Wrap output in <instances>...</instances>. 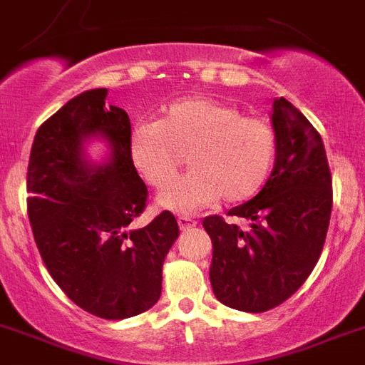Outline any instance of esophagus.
I'll return each mask as SVG.
<instances>
[{"instance_id": "esophagus-1", "label": "esophagus", "mask_w": 365, "mask_h": 365, "mask_svg": "<svg viewBox=\"0 0 365 365\" xmlns=\"http://www.w3.org/2000/svg\"><path fill=\"white\" fill-rule=\"evenodd\" d=\"M177 224H179L180 231H188V230H192V227H195V225H197V222L192 218H188V216H179V218H177Z\"/></svg>"}]
</instances>
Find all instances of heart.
<instances>
[{
    "instance_id": "b5f03b06",
    "label": "heart",
    "mask_w": 365,
    "mask_h": 365,
    "mask_svg": "<svg viewBox=\"0 0 365 365\" xmlns=\"http://www.w3.org/2000/svg\"><path fill=\"white\" fill-rule=\"evenodd\" d=\"M276 153L278 138L267 119L212 98L173 102L158 121L135 125L128 138L132 164L156 190L175 179L186 156L192 171L158 197L180 215L210 207L222 195L227 203L252 200L267 185Z\"/></svg>"
}]
</instances>
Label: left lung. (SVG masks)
I'll return each mask as SVG.
<instances>
[{"label": "left lung", "instance_id": "left-lung-1", "mask_svg": "<svg viewBox=\"0 0 365 365\" xmlns=\"http://www.w3.org/2000/svg\"><path fill=\"white\" fill-rule=\"evenodd\" d=\"M278 153L267 185L227 216H207L210 285L220 302L250 313L284 304L317 264L332 212V175L319 132L289 101L276 98Z\"/></svg>", "mask_w": 365, "mask_h": 365}]
</instances>
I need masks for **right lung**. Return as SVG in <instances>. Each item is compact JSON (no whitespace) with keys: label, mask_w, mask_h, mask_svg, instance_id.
<instances>
[{"label":"right lung","mask_w":365,"mask_h":365,"mask_svg":"<svg viewBox=\"0 0 365 365\" xmlns=\"http://www.w3.org/2000/svg\"><path fill=\"white\" fill-rule=\"evenodd\" d=\"M106 95L81 93L41 125L27 165V216L63 293L91 315L119 321L158 302L179 225L164 210L145 227H130L147 207V186L128 155L130 119L108 108ZM93 135L110 143L101 166L83 158V141Z\"/></svg>","instance_id":"add662e5"}]
</instances>
